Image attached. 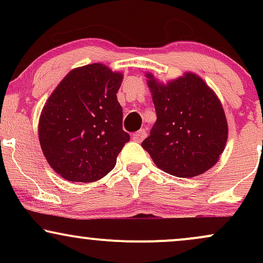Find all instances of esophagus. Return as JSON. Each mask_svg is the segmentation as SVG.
<instances>
[{"instance_id": "34e87169", "label": "esophagus", "mask_w": 263, "mask_h": 263, "mask_svg": "<svg viewBox=\"0 0 263 263\" xmlns=\"http://www.w3.org/2000/svg\"><path fill=\"white\" fill-rule=\"evenodd\" d=\"M146 137H147L146 129H140V131L132 135V140L136 141V142H142Z\"/></svg>"}]
</instances>
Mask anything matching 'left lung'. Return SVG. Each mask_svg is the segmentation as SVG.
I'll use <instances>...</instances> for the list:
<instances>
[{"label": "left lung", "mask_w": 263, "mask_h": 263, "mask_svg": "<svg viewBox=\"0 0 263 263\" xmlns=\"http://www.w3.org/2000/svg\"><path fill=\"white\" fill-rule=\"evenodd\" d=\"M157 121L142 147L159 170L179 178L200 176L219 161L228 122L218 96L197 74L161 84L147 74Z\"/></svg>", "instance_id": "obj_1"}]
</instances>
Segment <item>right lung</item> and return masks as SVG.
I'll return each mask as SVG.
<instances>
[{
  "mask_svg": "<svg viewBox=\"0 0 263 263\" xmlns=\"http://www.w3.org/2000/svg\"><path fill=\"white\" fill-rule=\"evenodd\" d=\"M122 77L100 63L80 66L45 102L39 142L47 162L64 179L91 183L114 170L129 141L116 96Z\"/></svg>",
  "mask_w": 263,
  "mask_h": 263,
  "instance_id": "add662e5",
  "label": "right lung"
}]
</instances>
